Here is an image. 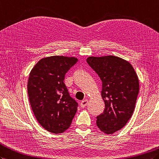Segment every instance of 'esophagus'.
<instances>
[{"label":"esophagus","instance_id":"34e87169","mask_svg":"<svg viewBox=\"0 0 159 159\" xmlns=\"http://www.w3.org/2000/svg\"><path fill=\"white\" fill-rule=\"evenodd\" d=\"M87 104H88L87 99H84V100H83L80 102V106L82 107V108H84V107H85Z\"/></svg>","mask_w":159,"mask_h":159}]
</instances>
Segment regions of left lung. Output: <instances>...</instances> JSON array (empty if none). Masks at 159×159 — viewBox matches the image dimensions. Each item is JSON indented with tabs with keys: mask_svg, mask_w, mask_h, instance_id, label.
<instances>
[{
	"mask_svg": "<svg viewBox=\"0 0 159 159\" xmlns=\"http://www.w3.org/2000/svg\"><path fill=\"white\" fill-rule=\"evenodd\" d=\"M87 61L102 81L105 109L97 116L96 124L102 132L112 134L123 128L134 113L139 89L138 76L130 63L119 57L91 56Z\"/></svg>",
	"mask_w": 159,
	"mask_h": 159,
	"instance_id": "left-lung-1",
	"label": "left lung"
}]
</instances>
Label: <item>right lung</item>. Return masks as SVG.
Returning <instances> with one entry per match:
<instances>
[{
	"label": "right lung",
	"instance_id": "add662e5",
	"mask_svg": "<svg viewBox=\"0 0 159 159\" xmlns=\"http://www.w3.org/2000/svg\"><path fill=\"white\" fill-rule=\"evenodd\" d=\"M77 61L63 55L44 57L29 75L28 94L32 111L39 124L53 134L67 130L77 111L78 104L64 83L66 73Z\"/></svg>",
	"mask_w": 159,
	"mask_h": 159
}]
</instances>
